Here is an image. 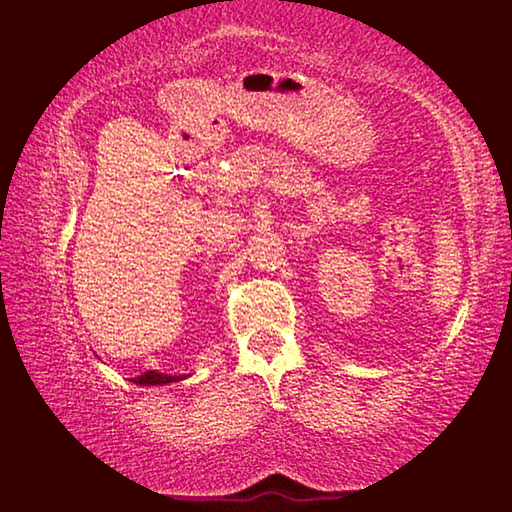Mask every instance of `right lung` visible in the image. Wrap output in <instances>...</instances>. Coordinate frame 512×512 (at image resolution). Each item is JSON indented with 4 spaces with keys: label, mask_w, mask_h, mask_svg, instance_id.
<instances>
[{
    "label": "right lung",
    "mask_w": 512,
    "mask_h": 512,
    "mask_svg": "<svg viewBox=\"0 0 512 512\" xmlns=\"http://www.w3.org/2000/svg\"><path fill=\"white\" fill-rule=\"evenodd\" d=\"M136 385H167V383H176L180 376H167V374H158V372H145L143 376L132 378Z\"/></svg>",
    "instance_id": "1"
}]
</instances>
